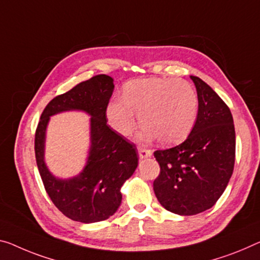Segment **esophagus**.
I'll return each instance as SVG.
<instances>
[{"mask_svg": "<svg viewBox=\"0 0 260 260\" xmlns=\"http://www.w3.org/2000/svg\"><path fill=\"white\" fill-rule=\"evenodd\" d=\"M138 153H139V158L144 159V158H149L152 155V151L145 149V147H139L138 149Z\"/></svg>", "mask_w": 260, "mask_h": 260, "instance_id": "obj_1", "label": "esophagus"}]
</instances>
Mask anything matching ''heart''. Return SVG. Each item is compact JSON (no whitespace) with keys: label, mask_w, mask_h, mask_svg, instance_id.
Listing matches in <instances>:
<instances>
[{"label":"heart","mask_w":260,"mask_h":260,"mask_svg":"<svg viewBox=\"0 0 260 260\" xmlns=\"http://www.w3.org/2000/svg\"><path fill=\"white\" fill-rule=\"evenodd\" d=\"M199 100L189 82L181 79L146 78L127 82L123 99H114L107 107L109 124L119 135L127 136L136 125V113L143 124L141 138L157 137L162 144L185 139L194 127Z\"/></svg>","instance_id":"1"}]
</instances>
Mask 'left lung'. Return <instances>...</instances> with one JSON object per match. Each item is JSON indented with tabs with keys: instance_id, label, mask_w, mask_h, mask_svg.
<instances>
[{
	"instance_id": "1",
	"label": "left lung",
	"mask_w": 260,
	"mask_h": 260,
	"mask_svg": "<svg viewBox=\"0 0 260 260\" xmlns=\"http://www.w3.org/2000/svg\"><path fill=\"white\" fill-rule=\"evenodd\" d=\"M198 118L186 141L154 151L160 173L153 190L164 208L179 215L210 209L223 194L235 165L236 135L225 102L198 77Z\"/></svg>"
}]
</instances>
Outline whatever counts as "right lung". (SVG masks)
Wrapping results in <instances>:
<instances>
[{"label": "right lung", "instance_id": "obj_1", "mask_svg": "<svg viewBox=\"0 0 260 260\" xmlns=\"http://www.w3.org/2000/svg\"><path fill=\"white\" fill-rule=\"evenodd\" d=\"M113 90L109 75H94L52 99L36 129V161L44 187L54 206L73 221L100 222L116 213L122 201L121 187L138 165L135 144L107 124V107ZM72 109L83 110L92 116V147L85 170L70 181H59L43 162V138L49 116Z\"/></svg>", "mask_w": 260, "mask_h": 260}]
</instances>
